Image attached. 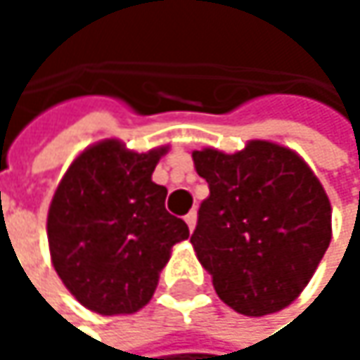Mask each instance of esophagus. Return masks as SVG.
Here are the masks:
<instances>
[{
	"instance_id": "esophagus-1",
	"label": "esophagus",
	"mask_w": 360,
	"mask_h": 360,
	"mask_svg": "<svg viewBox=\"0 0 360 360\" xmlns=\"http://www.w3.org/2000/svg\"><path fill=\"white\" fill-rule=\"evenodd\" d=\"M195 219H198V214H195V210H191V212H187L185 214V223H187V227H189V231L195 227Z\"/></svg>"
}]
</instances>
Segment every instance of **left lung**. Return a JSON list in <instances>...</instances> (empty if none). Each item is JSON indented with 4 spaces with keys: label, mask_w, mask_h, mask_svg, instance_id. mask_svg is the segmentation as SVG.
I'll return each mask as SVG.
<instances>
[{
    "label": "left lung",
    "mask_w": 360,
    "mask_h": 360,
    "mask_svg": "<svg viewBox=\"0 0 360 360\" xmlns=\"http://www.w3.org/2000/svg\"><path fill=\"white\" fill-rule=\"evenodd\" d=\"M210 195L191 244L219 298L262 317L288 307L311 281L331 240V206L304 160L271 141L193 152Z\"/></svg>",
    "instance_id": "left-lung-1"
}]
</instances>
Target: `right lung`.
I'll return each instance as SVG.
<instances>
[{"instance_id":"add662e5","label":"right lung","mask_w":360,"mask_h":360,"mask_svg":"<svg viewBox=\"0 0 360 360\" xmlns=\"http://www.w3.org/2000/svg\"><path fill=\"white\" fill-rule=\"evenodd\" d=\"M167 148L129 152L106 139L62 177L47 214L51 262L70 294L100 315L135 313L150 302L171 248L189 238L165 208L167 187L152 173Z\"/></svg>"}]
</instances>
